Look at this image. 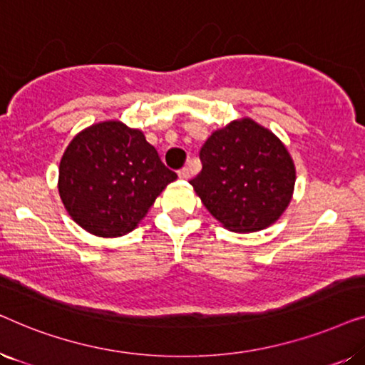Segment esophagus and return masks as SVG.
Masks as SVG:
<instances>
[{"label": "esophagus", "instance_id": "obj_1", "mask_svg": "<svg viewBox=\"0 0 365 365\" xmlns=\"http://www.w3.org/2000/svg\"><path fill=\"white\" fill-rule=\"evenodd\" d=\"M178 176L181 178V179H189V169H187V168L179 169V171H178Z\"/></svg>", "mask_w": 365, "mask_h": 365}]
</instances>
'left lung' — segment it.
Here are the masks:
<instances>
[{
    "label": "left lung",
    "instance_id": "1",
    "mask_svg": "<svg viewBox=\"0 0 365 365\" xmlns=\"http://www.w3.org/2000/svg\"><path fill=\"white\" fill-rule=\"evenodd\" d=\"M202 169L191 186L209 212L232 232H256L291 202L296 168L272 131L251 118L217 129L199 153Z\"/></svg>",
    "mask_w": 365,
    "mask_h": 365
}]
</instances>
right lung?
Returning a JSON list of instances; mask_svg holds the SVG:
<instances>
[{"label":"right lung","instance_id":"obj_1","mask_svg":"<svg viewBox=\"0 0 365 365\" xmlns=\"http://www.w3.org/2000/svg\"><path fill=\"white\" fill-rule=\"evenodd\" d=\"M178 174L164 166L143 131L121 121L93 124L73 138L59 163L61 201L84 231L131 232Z\"/></svg>","mask_w":365,"mask_h":365}]
</instances>
